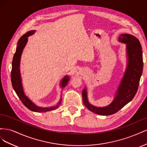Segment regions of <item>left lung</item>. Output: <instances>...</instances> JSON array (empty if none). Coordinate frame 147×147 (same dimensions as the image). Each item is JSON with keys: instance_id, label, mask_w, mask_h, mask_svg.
Instances as JSON below:
<instances>
[{"instance_id": "left-lung-1", "label": "left lung", "mask_w": 147, "mask_h": 147, "mask_svg": "<svg viewBox=\"0 0 147 147\" xmlns=\"http://www.w3.org/2000/svg\"><path fill=\"white\" fill-rule=\"evenodd\" d=\"M118 41L126 44L127 65L113 101L107 106L98 107L89 102L86 88L82 92L83 102L86 108L92 112L104 116L117 113L132 100L137 91L143 71L142 47L138 38L131 34H123L119 36Z\"/></svg>"}]
</instances>
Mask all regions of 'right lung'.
<instances>
[{"label": "right lung", "instance_id": "1", "mask_svg": "<svg viewBox=\"0 0 147 147\" xmlns=\"http://www.w3.org/2000/svg\"><path fill=\"white\" fill-rule=\"evenodd\" d=\"M35 32V30H30L27 33L22 36L18 42L16 51L13 56L12 61V69L11 72V80L13 89L16 92L17 96H18L20 99L23 102V104L31 111L35 112H47L49 111L55 110L59 107V105L61 103L62 96L61 97L60 100L57 102V104L52 107H41L35 105L34 102L31 100L29 97L26 95L23 90V84H22V80L20 72V61L22 53L25 46L27 44L28 41V37L30 35H33ZM70 80V77L68 75L65 76L61 82L60 86L63 90V88L67 86L68 84V82Z\"/></svg>", "mask_w": 147, "mask_h": 147}]
</instances>
